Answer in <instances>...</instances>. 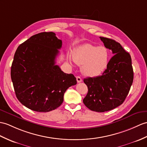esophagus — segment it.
I'll use <instances>...</instances> for the list:
<instances>
[{
  "label": "esophagus",
  "instance_id": "obj_1",
  "mask_svg": "<svg viewBox=\"0 0 147 147\" xmlns=\"http://www.w3.org/2000/svg\"><path fill=\"white\" fill-rule=\"evenodd\" d=\"M76 80H77L78 83H81V82L82 81V79L80 76H76Z\"/></svg>",
  "mask_w": 147,
  "mask_h": 147
}]
</instances>
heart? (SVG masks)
Listing matches in <instances>:
<instances>
[{"label": "heart", "instance_id": "b5f03b06", "mask_svg": "<svg viewBox=\"0 0 147 147\" xmlns=\"http://www.w3.org/2000/svg\"><path fill=\"white\" fill-rule=\"evenodd\" d=\"M109 57L106 47L90 44L78 47L73 54L74 62L81 65V73L88 77H96L103 73L108 66Z\"/></svg>", "mask_w": 147, "mask_h": 147}]
</instances>
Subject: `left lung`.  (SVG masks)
Listing matches in <instances>:
<instances>
[{
	"mask_svg": "<svg viewBox=\"0 0 147 147\" xmlns=\"http://www.w3.org/2000/svg\"><path fill=\"white\" fill-rule=\"evenodd\" d=\"M100 38L114 56L102 75L84 79L88 91L83 103L92 111L105 112L123 103L133 83L134 71L131 56L120 43L107 37Z\"/></svg>",
	"mask_w": 147,
	"mask_h": 147,
	"instance_id": "left-lung-1",
	"label": "left lung"
}]
</instances>
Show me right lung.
<instances>
[{"label":"right lung","mask_w":147,"mask_h":147,"mask_svg":"<svg viewBox=\"0 0 147 147\" xmlns=\"http://www.w3.org/2000/svg\"><path fill=\"white\" fill-rule=\"evenodd\" d=\"M62 40L53 32L34 35L17 49L11 76L16 95L26 107L37 112L55 110L63 103L76 78L56 65Z\"/></svg>","instance_id":"obj_1"}]
</instances>
